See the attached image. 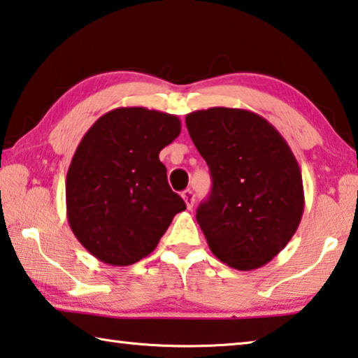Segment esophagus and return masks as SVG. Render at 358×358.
Segmentation results:
<instances>
[{
  "mask_svg": "<svg viewBox=\"0 0 358 358\" xmlns=\"http://www.w3.org/2000/svg\"><path fill=\"white\" fill-rule=\"evenodd\" d=\"M181 196H183V199H185V202H186V207H188V210H191L192 206H194V201H196L194 192H192L191 189H186Z\"/></svg>",
  "mask_w": 358,
  "mask_h": 358,
  "instance_id": "1",
  "label": "esophagus"
}]
</instances>
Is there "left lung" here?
<instances>
[{
  "label": "left lung",
  "mask_w": 358,
  "mask_h": 358,
  "mask_svg": "<svg viewBox=\"0 0 358 358\" xmlns=\"http://www.w3.org/2000/svg\"><path fill=\"white\" fill-rule=\"evenodd\" d=\"M186 127L213 181L196 212L210 250L234 269L261 268L285 248L303 217L296 157L279 130L248 110L192 111Z\"/></svg>",
  "instance_id": "1"
}]
</instances>
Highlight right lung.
<instances>
[{"instance_id":"right-lung-1","label":"right lung","mask_w":358,"mask_h":358,"mask_svg":"<svg viewBox=\"0 0 358 358\" xmlns=\"http://www.w3.org/2000/svg\"><path fill=\"white\" fill-rule=\"evenodd\" d=\"M180 132L177 116L122 106L99 117L79 141L65 181L66 218L101 263L129 266L148 257L186 208L159 161Z\"/></svg>"}]
</instances>
